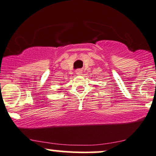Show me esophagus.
<instances>
[{"label": "esophagus", "mask_w": 156, "mask_h": 156, "mask_svg": "<svg viewBox=\"0 0 156 156\" xmlns=\"http://www.w3.org/2000/svg\"><path fill=\"white\" fill-rule=\"evenodd\" d=\"M75 72H76V74H77V75L82 74V70H81V69H77V70H76V71H75Z\"/></svg>", "instance_id": "esophagus-1"}]
</instances>
